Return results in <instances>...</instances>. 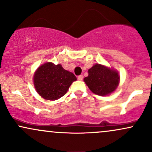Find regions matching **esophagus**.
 <instances>
[{"label": "esophagus", "mask_w": 152, "mask_h": 152, "mask_svg": "<svg viewBox=\"0 0 152 152\" xmlns=\"http://www.w3.org/2000/svg\"><path fill=\"white\" fill-rule=\"evenodd\" d=\"M78 81H82L83 80V76L82 75H80V76H78Z\"/></svg>", "instance_id": "34e87169"}]
</instances>
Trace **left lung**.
<instances>
[{
	"mask_svg": "<svg viewBox=\"0 0 152 152\" xmlns=\"http://www.w3.org/2000/svg\"><path fill=\"white\" fill-rule=\"evenodd\" d=\"M88 76L84 81L89 89L99 96H106L114 92L119 83L118 71L96 64L88 69Z\"/></svg>",
	"mask_w": 152,
	"mask_h": 152,
	"instance_id": "left-lung-1",
	"label": "left lung"
}]
</instances>
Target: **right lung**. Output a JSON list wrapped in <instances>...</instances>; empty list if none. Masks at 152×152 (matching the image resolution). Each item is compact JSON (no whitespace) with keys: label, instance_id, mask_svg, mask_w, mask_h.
<instances>
[{"label":"right lung","instance_id":"right-lung-1","mask_svg":"<svg viewBox=\"0 0 152 152\" xmlns=\"http://www.w3.org/2000/svg\"><path fill=\"white\" fill-rule=\"evenodd\" d=\"M76 77L61 64L45 63L38 68L34 76L36 91L43 99L55 101L64 96Z\"/></svg>","mask_w":152,"mask_h":152}]
</instances>
